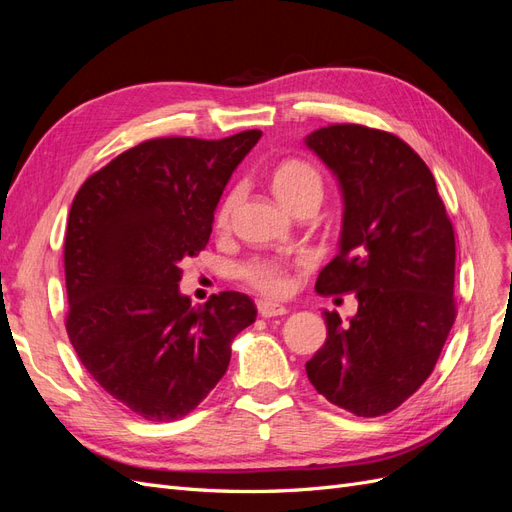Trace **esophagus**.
<instances>
[{
    "mask_svg": "<svg viewBox=\"0 0 512 512\" xmlns=\"http://www.w3.org/2000/svg\"><path fill=\"white\" fill-rule=\"evenodd\" d=\"M258 314L262 318H273V316H284L286 307L280 303H269V301H260L258 303Z\"/></svg>",
    "mask_w": 512,
    "mask_h": 512,
    "instance_id": "esophagus-1",
    "label": "esophagus"
}]
</instances>
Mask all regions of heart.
Listing matches in <instances>:
<instances>
[{"label": "heart", "instance_id": "1", "mask_svg": "<svg viewBox=\"0 0 512 512\" xmlns=\"http://www.w3.org/2000/svg\"><path fill=\"white\" fill-rule=\"evenodd\" d=\"M271 188L275 196L290 209L297 211L305 205H320L322 200V177L318 170L299 158H288L280 164H275L271 170ZM239 203V190H232L222 207L218 209V218L215 224L218 228H226L230 222V215ZM243 280L250 284L254 290L269 294V297H282L290 288L288 269L277 260H254L250 265L243 267Z\"/></svg>", "mask_w": 512, "mask_h": 512}]
</instances>
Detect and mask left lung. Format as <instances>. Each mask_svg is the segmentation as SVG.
Here are the masks:
<instances>
[{
	"instance_id": "1",
	"label": "left lung",
	"mask_w": 512,
	"mask_h": 512,
	"mask_svg": "<svg viewBox=\"0 0 512 512\" xmlns=\"http://www.w3.org/2000/svg\"><path fill=\"white\" fill-rule=\"evenodd\" d=\"M305 145L344 196L339 254L316 292L359 299L348 324L324 312L327 342L305 363L307 378L356 416L389 414L431 376L455 322V230L431 170L399 136L331 123Z\"/></svg>"
}]
</instances>
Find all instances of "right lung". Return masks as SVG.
I'll list each match as a JSON object with an SVG mask.
<instances>
[{
    "mask_svg": "<svg viewBox=\"0 0 512 512\" xmlns=\"http://www.w3.org/2000/svg\"><path fill=\"white\" fill-rule=\"evenodd\" d=\"M262 136L151 138L119 153L72 200L64 243L66 331L102 389L145 421L190 414L256 320L247 294L192 307L181 262L203 252L232 170Z\"/></svg>",
    "mask_w": 512,
    "mask_h": 512,
    "instance_id": "obj_1",
    "label": "right lung"
}]
</instances>
